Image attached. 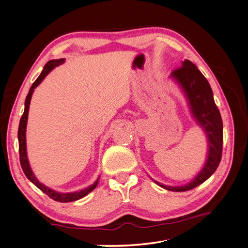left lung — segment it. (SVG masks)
<instances>
[{
    "instance_id": "8db88e82",
    "label": "left lung",
    "mask_w": 248,
    "mask_h": 248,
    "mask_svg": "<svg viewBox=\"0 0 248 248\" xmlns=\"http://www.w3.org/2000/svg\"><path fill=\"white\" fill-rule=\"evenodd\" d=\"M171 77L183 88L189 101L190 108L197 122L204 128L208 137L209 153L204 168L190 183L184 186H167L155 182L170 191H187L199 186L218 168L222 154V120L218 108L213 99V92L208 80L189 60L171 72Z\"/></svg>"
}]
</instances>
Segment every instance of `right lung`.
<instances>
[{
	"label": "right lung",
	"mask_w": 248,
	"mask_h": 248,
	"mask_svg": "<svg viewBox=\"0 0 248 248\" xmlns=\"http://www.w3.org/2000/svg\"><path fill=\"white\" fill-rule=\"evenodd\" d=\"M65 60L64 59H59V60H50L48 61L46 66H44V68L41 72L40 76L38 77L34 82L32 87L30 88V91L27 95V98H26V102H25V110H24V114H22L21 118H20V121H19V126H18V132H17V137H18V148H19V161H20V166L22 170H24L25 175L27 176V178L31 181L34 185H36L38 188L44 192L46 194L52 199L54 201L60 202H73V201H78L81 198L86 197L88 193L91 192L93 189H95V187L98 184V180L92 184L91 186H89L88 188L85 189H81L76 192H69V193H61V192H57L55 190H52L48 187H46V185L41 184L38 180L36 179L35 175L33 174V171L30 168V164L28 161V157H27V149H26V128H27V121H28V114H29V107H30V101H31L32 98V94L34 92V89L38 86L40 82L44 79L47 74L55 68V67L59 66L60 64L64 63Z\"/></svg>",
	"instance_id": "obj_1"
}]
</instances>
